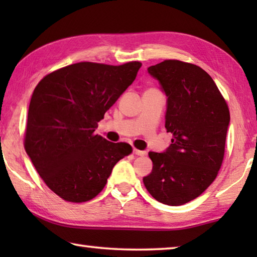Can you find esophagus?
Here are the masks:
<instances>
[{
  "label": "esophagus",
  "mask_w": 257,
  "mask_h": 257,
  "mask_svg": "<svg viewBox=\"0 0 257 257\" xmlns=\"http://www.w3.org/2000/svg\"><path fill=\"white\" fill-rule=\"evenodd\" d=\"M133 152H134V154L137 155V156H144V155L146 154L145 151H139V150H137V149H134Z\"/></svg>",
  "instance_id": "1"
}]
</instances>
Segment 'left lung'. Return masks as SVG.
<instances>
[{
	"label": "left lung",
	"mask_w": 257,
	"mask_h": 257,
	"mask_svg": "<svg viewBox=\"0 0 257 257\" xmlns=\"http://www.w3.org/2000/svg\"><path fill=\"white\" fill-rule=\"evenodd\" d=\"M147 70L168 96L165 128L172 139L164 153L150 152L153 170L143 181L156 201L184 205L205 191L219 173L229 107L211 76L196 64L164 60Z\"/></svg>",
	"instance_id": "1"
}]
</instances>
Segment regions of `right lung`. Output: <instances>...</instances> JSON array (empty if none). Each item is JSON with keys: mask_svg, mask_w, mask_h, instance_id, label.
Here are the masks:
<instances>
[{"mask_svg": "<svg viewBox=\"0 0 257 257\" xmlns=\"http://www.w3.org/2000/svg\"><path fill=\"white\" fill-rule=\"evenodd\" d=\"M142 63L79 62L46 75L30 99L25 150L49 188L64 201L88 202L112 169L133 152L95 134L97 122L128 87Z\"/></svg>", "mask_w": 257, "mask_h": 257, "instance_id": "add662e5", "label": "right lung"}]
</instances>
